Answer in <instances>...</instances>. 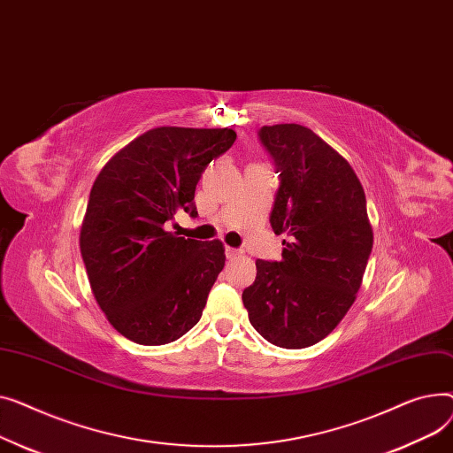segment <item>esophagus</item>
Returning a JSON list of instances; mask_svg holds the SVG:
<instances>
[{"label": "esophagus", "mask_w": 453, "mask_h": 453, "mask_svg": "<svg viewBox=\"0 0 453 453\" xmlns=\"http://www.w3.org/2000/svg\"><path fill=\"white\" fill-rule=\"evenodd\" d=\"M226 257H230V259H234V257H239L242 256V250H237V249H232V247H226Z\"/></svg>", "instance_id": "34e87169"}]
</instances>
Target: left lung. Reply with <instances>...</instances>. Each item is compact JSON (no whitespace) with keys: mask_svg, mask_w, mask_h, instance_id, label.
<instances>
[{"mask_svg":"<svg viewBox=\"0 0 453 453\" xmlns=\"http://www.w3.org/2000/svg\"><path fill=\"white\" fill-rule=\"evenodd\" d=\"M280 172L271 225L281 261H256L243 290L252 327L285 349L324 340L348 314L373 249L365 194L345 158L300 124L259 129Z\"/></svg>","mask_w":453,"mask_h":453,"instance_id":"obj_1","label":"left lung"}]
</instances>
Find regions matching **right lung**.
I'll use <instances>...</instances> for the list:
<instances>
[{"instance_id":"obj_1","label":"right lung","mask_w":453,"mask_h":453,"mask_svg":"<svg viewBox=\"0 0 453 453\" xmlns=\"http://www.w3.org/2000/svg\"><path fill=\"white\" fill-rule=\"evenodd\" d=\"M234 141L230 127H153L95 179L80 252L98 307L127 340L165 345L199 322L225 247L219 239L179 237L165 225L179 210L197 216L201 173Z\"/></svg>"}]
</instances>
